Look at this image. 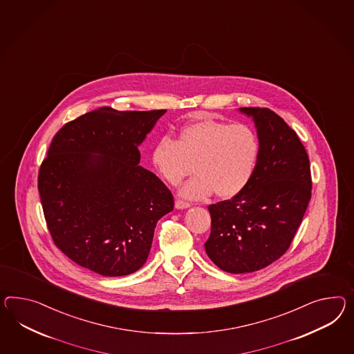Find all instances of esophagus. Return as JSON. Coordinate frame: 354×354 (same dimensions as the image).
<instances>
[{
    "instance_id": "obj_1",
    "label": "esophagus",
    "mask_w": 354,
    "mask_h": 354,
    "mask_svg": "<svg viewBox=\"0 0 354 354\" xmlns=\"http://www.w3.org/2000/svg\"><path fill=\"white\" fill-rule=\"evenodd\" d=\"M190 203H187V201H183L181 199L176 200V203H174V207L177 209H186L190 207Z\"/></svg>"
}]
</instances>
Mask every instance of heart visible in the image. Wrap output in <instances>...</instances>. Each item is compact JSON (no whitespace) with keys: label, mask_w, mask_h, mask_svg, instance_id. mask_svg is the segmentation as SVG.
<instances>
[{"label":"heart","mask_w":354,"mask_h":354,"mask_svg":"<svg viewBox=\"0 0 354 354\" xmlns=\"http://www.w3.org/2000/svg\"><path fill=\"white\" fill-rule=\"evenodd\" d=\"M261 155V141L253 128L214 118L192 120L176 138L164 136L155 144L151 160L158 173L172 186L194 169L183 185V198L198 200L216 192L218 198L239 195L252 181Z\"/></svg>","instance_id":"1"}]
</instances>
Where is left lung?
Returning <instances> with one entry per match:
<instances>
[{"instance_id":"left-lung-1","label":"left lung","mask_w":354,"mask_h":354,"mask_svg":"<svg viewBox=\"0 0 354 354\" xmlns=\"http://www.w3.org/2000/svg\"><path fill=\"white\" fill-rule=\"evenodd\" d=\"M253 119L261 155L252 181L231 200L209 205L210 261L230 273L262 270L289 249L312 191L307 151L272 110L240 108Z\"/></svg>"}]
</instances>
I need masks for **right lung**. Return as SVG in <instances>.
<instances>
[{
    "instance_id": "obj_1",
    "label": "right lung",
    "mask_w": 354,
    "mask_h": 354,
    "mask_svg": "<svg viewBox=\"0 0 354 354\" xmlns=\"http://www.w3.org/2000/svg\"><path fill=\"white\" fill-rule=\"evenodd\" d=\"M165 111L83 114L55 135L41 164L38 191L55 245L92 272H136L158 221L173 210L172 192L140 165L138 151Z\"/></svg>"
}]
</instances>
